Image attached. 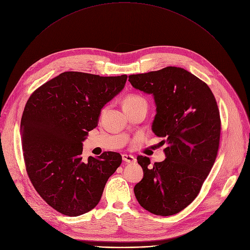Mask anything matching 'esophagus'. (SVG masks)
Here are the masks:
<instances>
[{
    "label": "esophagus",
    "instance_id": "obj_1",
    "mask_svg": "<svg viewBox=\"0 0 250 250\" xmlns=\"http://www.w3.org/2000/svg\"><path fill=\"white\" fill-rule=\"evenodd\" d=\"M122 156H123V161L127 163V164H133V163H135V161H137V160H135V157L133 155H130V154L125 153Z\"/></svg>",
    "mask_w": 250,
    "mask_h": 250
}]
</instances>
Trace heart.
<instances>
[{
    "label": "heart",
    "instance_id": "b5f03b06",
    "mask_svg": "<svg viewBox=\"0 0 250 250\" xmlns=\"http://www.w3.org/2000/svg\"><path fill=\"white\" fill-rule=\"evenodd\" d=\"M123 105H124L125 110L132 109V108L140 107V106H146L147 107V102L141 95L128 94L124 98Z\"/></svg>",
    "mask_w": 250,
    "mask_h": 250
}]
</instances>
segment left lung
<instances>
[{"mask_svg": "<svg viewBox=\"0 0 250 250\" xmlns=\"http://www.w3.org/2000/svg\"><path fill=\"white\" fill-rule=\"evenodd\" d=\"M128 81L153 96L152 131L167 145L164 162L150 166L148 157H137L144 177L133 191L147 211L173 215L198 195L215 162L221 128L217 103L209 86L183 67L130 75Z\"/></svg>", "mask_w": 250, "mask_h": 250, "instance_id": "1", "label": "left lung"}]
</instances>
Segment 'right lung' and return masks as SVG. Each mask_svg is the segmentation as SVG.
<instances>
[{
  "label": "right lung",
  "mask_w": 250,
  "mask_h": 250,
  "mask_svg": "<svg viewBox=\"0 0 250 250\" xmlns=\"http://www.w3.org/2000/svg\"><path fill=\"white\" fill-rule=\"evenodd\" d=\"M127 76L64 72L38 87L21 120L27 173L50 207L67 216L88 212L101 200L122 155L104 151L83 161V142L104 105L124 88Z\"/></svg>",
  "instance_id": "1"
}]
</instances>
